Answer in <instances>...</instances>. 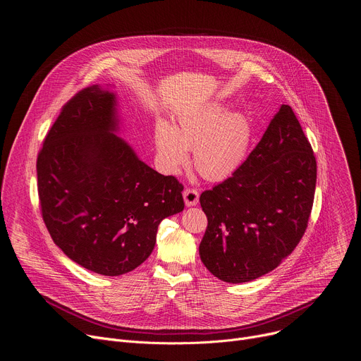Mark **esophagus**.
I'll list each match as a JSON object with an SVG mask.
<instances>
[{
    "mask_svg": "<svg viewBox=\"0 0 361 361\" xmlns=\"http://www.w3.org/2000/svg\"><path fill=\"white\" fill-rule=\"evenodd\" d=\"M183 197H184V202L187 207H192V205H197L198 204V191L194 190V188H187L184 190L183 192Z\"/></svg>",
    "mask_w": 361,
    "mask_h": 361,
    "instance_id": "34e87169",
    "label": "esophagus"
}]
</instances>
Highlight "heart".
Wrapping results in <instances>:
<instances>
[{
  "label": "heart",
  "mask_w": 361,
  "mask_h": 361,
  "mask_svg": "<svg viewBox=\"0 0 361 361\" xmlns=\"http://www.w3.org/2000/svg\"><path fill=\"white\" fill-rule=\"evenodd\" d=\"M254 137L252 123L243 111H230L220 102L178 113L173 127L159 121L154 131L157 157L167 174H178L188 164L209 181H224L244 164Z\"/></svg>",
  "instance_id": "b5f03b06"
}]
</instances>
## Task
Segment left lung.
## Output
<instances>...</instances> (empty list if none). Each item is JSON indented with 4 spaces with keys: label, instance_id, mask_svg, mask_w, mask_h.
Masks as SVG:
<instances>
[{
    "label": "left lung",
    "instance_id": "obj_1",
    "mask_svg": "<svg viewBox=\"0 0 361 361\" xmlns=\"http://www.w3.org/2000/svg\"><path fill=\"white\" fill-rule=\"evenodd\" d=\"M316 180L312 145L283 104L240 170L201 194L209 220L198 248L202 264L233 284L274 270L307 228Z\"/></svg>",
    "mask_w": 361,
    "mask_h": 361
}]
</instances>
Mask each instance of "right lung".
I'll use <instances>...</instances> for the list:
<instances>
[{
    "instance_id": "add662e5",
    "label": "right lung",
    "mask_w": 361,
    "mask_h": 361,
    "mask_svg": "<svg viewBox=\"0 0 361 361\" xmlns=\"http://www.w3.org/2000/svg\"><path fill=\"white\" fill-rule=\"evenodd\" d=\"M114 85H91L63 107L37 160L44 223L61 251L101 276L142 264L160 223L184 210L183 185L152 170L118 134Z\"/></svg>"
}]
</instances>
